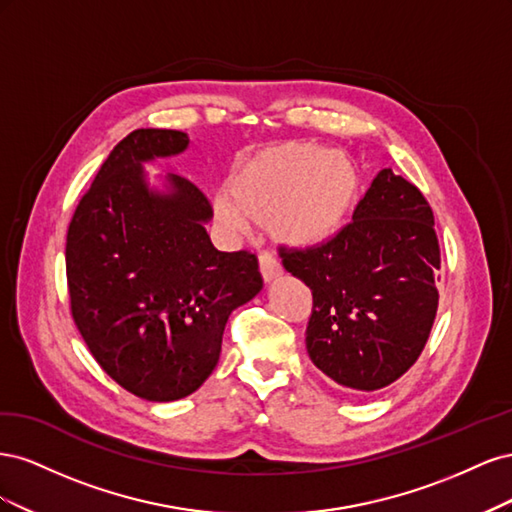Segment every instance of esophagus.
<instances>
[{
	"mask_svg": "<svg viewBox=\"0 0 512 512\" xmlns=\"http://www.w3.org/2000/svg\"><path fill=\"white\" fill-rule=\"evenodd\" d=\"M258 269H260V275H262V280H265V282H273L275 277L282 275L280 262H277V258L269 252H262L258 256Z\"/></svg>",
	"mask_w": 512,
	"mask_h": 512,
	"instance_id": "esophagus-1",
	"label": "esophagus"
}]
</instances>
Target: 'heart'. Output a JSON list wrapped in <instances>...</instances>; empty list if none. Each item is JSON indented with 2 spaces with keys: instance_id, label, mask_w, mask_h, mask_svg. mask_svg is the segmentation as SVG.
Returning <instances> with one entry per match:
<instances>
[{
  "instance_id": "obj_1",
  "label": "heart",
  "mask_w": 512,
  "mask_h": 512,
  "mask_svg": "<svg viewBox=\"0 0 512 512\" xmlns=\"http://www.w3.org/2000/svg\"><path fill=\"white\" fill-rule=\"evenodd\" d=\"M356 194L350 162L329 149L282 145L256 153L235 168L228 194L213 198V213L228 232L247 222L269 224L275 239L314 245L344 222Z\"/></svg>"
}]
</instances>
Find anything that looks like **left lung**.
<instances>
[{
	"instance_id": "1",
	"label": "left lung",
	"mask_w": 512,
	"mask_h": 512,
	"mask_svg": "<svg viewBox=\"0 0 512 512\" xmlns=\"http://www.w3.org/2000/svg\"><path fill=\"white\" fill-rule=\"evenodd\" d=\"M288 273L312 290L305 346L346 389H384L421 356L438 312L440 245L421 190L384 168L352 222L324 243L282 247Z\"/></svg>"
}]
</instances>
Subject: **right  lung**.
I'll return each instance as SVG.
<instances>
[{
    "mask_svg": "<svg viewBox=\"0 0 512 512\" xmlns=\"http://www.w3.org/2000/svg\"><path fill=\"white\" fill-rule=\"evenodd\" d=\"M179 130L141 128L108 153L76 207L66 239L70 309L89 352L119 386L175 401L220 361L232 309L262 288L258 258L218 252L196 185L166 177L151 190L143 164L185 151Z\"/></svg>",
    "mask_w": 512,
    "mask_h": 512,
    "instance_id": "obj_1",
    "label": "right lung"
}]
</instances>
